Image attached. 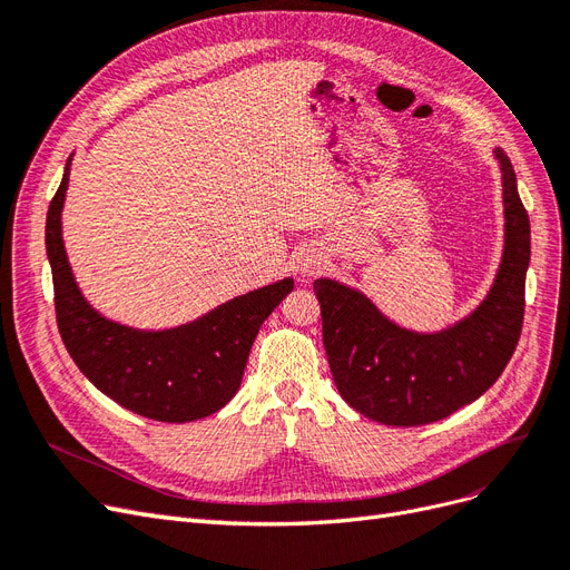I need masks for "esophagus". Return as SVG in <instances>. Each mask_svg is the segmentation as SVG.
Returning <instances> with one entry per match:
<instances>
[{"mask_svg": "<svg viewBox=\"0 0 570 570\" xmlns=\"http://www.w3.org/2000/svg\"><path fill=\"white\" fill-rule=\"evenodd\" d=\"M324 267V256L320 250H303L301 258H298V272L303 277H312V274H317Z\"/></svg>", "mask_w": 570, "mask_h": 570, "instance_id": "obj_1", "label": "esophagus"}]
</instances>
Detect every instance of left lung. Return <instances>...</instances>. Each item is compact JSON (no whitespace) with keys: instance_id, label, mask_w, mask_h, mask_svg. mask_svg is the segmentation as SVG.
<instances>
[{"instance_id":"left-lung-1","label":"left lung","mask_w":570,"mask_h":570,"mask_svg":"<svg viewBox=\"0 0 570 570\" xmlns=\"http://www.w3.org/2000/svg\"><path fill=\"white\" fill-rule=\"evenodd\" d=\"M502 174L504 248L491 291L468 317L420 333L394 324L360 288L322 277V333L333 383L375 423L415 428L472 404L512 360L523 324L531 223L510 157L493 150Z\"/></svg>"}]
</instances>
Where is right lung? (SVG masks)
Returning <instances> with one entry per match:
<instances>
[{
	"instance_id": "add662e5",
	"label": "right lung",
	"mask_w": 570,
	"mask_h": 570,
	"mask_svg": "<svg viewBox=\"0 0 570 570\" xmlns=\"http://www.w3.org/2000/svg\"><path fill=\"white\" fill-rule=\"evenodd\" d=\"M70 164L72 155L47 214V256L58 331L72 362L112 402L159 423H193L220 411L237 394L250 345L293 291V279L253 288L171 328H134L108 320L83 298L62 244Z\"/></svg>"
}]
</instances>
